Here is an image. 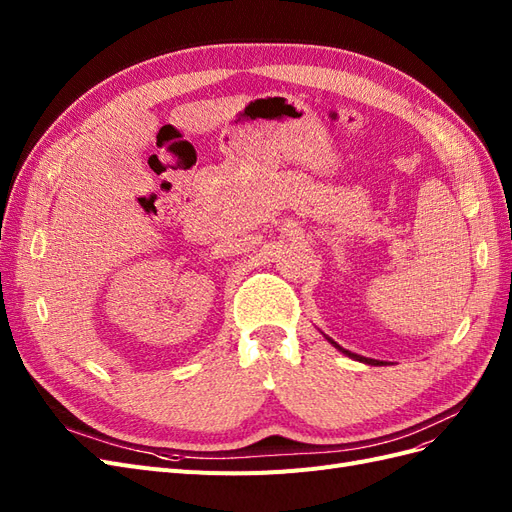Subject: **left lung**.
<instances>
[{
    "mask_svg": "<svg viewBox=\"0 0 512 512\" xmlns=\"http://www.w3.org/2000/svg\"><path fill=\"white\" fill-rule=\"evenodd\" d=\"M324 335V333H322ZM324 339H327V342L331 344V346H335L339 352H344L346 356H350V359H354V361H359V363H365V365H384L382 361H376V359H367V356H361V354H354V352H350V350H346V348H342L339 346L337 342H333V339L329 337V335H324Z\"/></svg>",
    "mask_w": 512,
    "mask_h": 512,
    "instance_id": "obj_1",
    "label": "left lung"
}]
</instances>
